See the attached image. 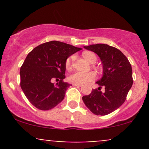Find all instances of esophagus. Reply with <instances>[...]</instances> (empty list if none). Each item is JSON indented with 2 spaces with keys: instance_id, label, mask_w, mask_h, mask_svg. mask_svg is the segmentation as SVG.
Listing matches in <instances>:
<instances>
[{
  "instance_id": "1",
  "label": "esophagus",
  "mask_w": 149,
  "mask_h": 149,
  "mask_svg": "<svg viewBox=\"0 0 149 149\" xmlns=\"http://www.w3.org/2000/svg\"><path fill=\"white\" fill-rule=\"evenodd\" d=\"M74 86H76V87H78V88H80V87H82V85H78V84H73Z\"/></svg>"
}]
</instances>
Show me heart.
<instances>
[{
  "label": "heart",
  "instance_id": "1",
  "mask_svg": "<svg viewBox=\"0 0 149 149\" xmlns=\"http://www.w3.org/2000/svg\"><path fill=\"white\" fill-rule=\"evenodd\" d=\"M83 56L90 63H95L97 61V56L95 53L92 52H84L83 53ZM75 59V55H71L67 58L65 62V66L67 69H70L72 67L73 61ZM96 78V74L93 71H90L88 73H83L80 71H76V72L71 73L68 77V80L70 83H74V84L83 85L88 83L89 82L93 80Z\"/></svg>",
  "mask_w": 149,
  "mask_h": 149
}]
</instances>
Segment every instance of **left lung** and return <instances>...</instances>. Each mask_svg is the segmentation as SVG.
Returning a JSON list of instances; mask_svg holds the SVG:
<instances>
[{"label": "left lung", "instance_id": "1", "mask_svg": "<svg viewBox=\"0 0 149 149\" xmlns=\"http://www.w3.org/2000/svg\"><path fill=\"white\" fill-rule=\"evenodd\" d=\"M84 48L96 53L103 65V76L96 82L100 85L83 101L90 111L97 116L111 113L124 103L133 83L132 70L123 53L107 44L84 46ZM104 86L105 91L100 88Z\"/></svg>", "mask_w": 149, "mask_h": 149}]
</instances>
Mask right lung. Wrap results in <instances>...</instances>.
I'll return each instance as SVG.
<instances>
[{"mask_svg":"<svg viewBox=\"0 0 149 149\" xmlns=\"http://www.w3.org/2000/svg\"><path fill=\"white\" fill-rule=\"evenodd\" d=\"M82 49L64 42L52 40L32 49L20 69L22 90L30 103L47 111L64 100L70 86L65 83V62L67 58ZM58 83L54 84L52 81Z\"/></svg>","mask_w":149,"mask_h":149,"instance_id":"1","label":"right lung"}]
</instances>
